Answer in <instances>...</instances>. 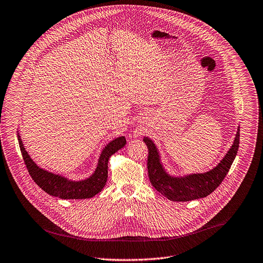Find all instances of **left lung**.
I'll list each match as a JSON object with an SVG mask.
<instances>
[{"label": "left lung", "instance_id": "obj_1", "mask_svg": "<svg viewBox=\"0 0 263 263\" xmlns=\"http://www.w3.org/2000/svg\"><path fill=\"white\" fill-rule=\"evenodd\" d=\"M148 148L147 173L155 190L174 202H187L205 198L214 192L227 176L238 151L239 127L231 148L222 160L211 171L204 174H192L184 177H173L163 168L159 153L154 142L148 137L143 138Z\"/></svg>", "mask_w": 263, "mask_h": 263}]
</instances>
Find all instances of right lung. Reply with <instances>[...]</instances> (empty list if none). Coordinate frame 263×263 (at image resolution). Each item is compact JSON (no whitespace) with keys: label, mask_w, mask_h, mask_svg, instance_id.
Returning <instances> with one entry per match:
<instances>
[{"label":"right lung","mask_w":263,"mask_h":263,"mask_svg":"<svg viewBox=\"0 0 263 263\" xmlns=\"http://www.w3.org/2000/svg\"><path fill=\"white\" fill-rule=\"evenodd\" d=\"M17 138L25 164L34 182L50 196L58 197L64 200L89 199L99 194L103 190L107 181L109 158L126 144V138L124 136L110 141L103 148L95 173L85 180L71 181L41 168L29 156L18 134Z\"/></svg>","instance_id":"right-lung-1"}]
</instances>
